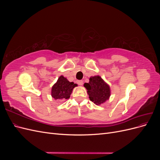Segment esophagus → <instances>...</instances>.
I'll use <instances>...</instances> for the list:
<instances>
[{"label": "esophagus", "instance_id": "34e87169", "mask_svg": "<svg viewBox=\"0 0 160 160\" xmlns=\"http://www.w3.org/2000/svg\"><path fill=\"white\" fill-rule=\"evenodd\" d=\"M77 83H78V85H83V81H77Z\"/></svg>", "mask_w": 160, "mask_h": 160}]
</instances>
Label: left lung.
<instances>
[{"label": "left lung", "mask_w": 160, "mask_h": 160, "mask_svg": "<svg viewBox=\"0 0 160 160\" xmlns=\"http://www.w3.org/2000/svg\"><path fill=\"white\" fill-rule=\"evenodd\" d=\"M89 99L97 105L103 104L111 95L109 85L99 75L90 77L89 83H85Z\"/></svg>", "instance_id": "8db88e82"}]
</instances>
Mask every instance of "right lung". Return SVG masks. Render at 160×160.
Listing matches in <instances>:
<instances>
[{
	"instance_id": "right-lung-1",
	"label": "right lung",
	"mask_w": 160,
	"mask_h": 160,
	"mask_svg": "<svg viewBox=\"0 0 160 160\" xmlns=\"http://www.w3.org/2000/svg\"><path fill=\"white\" fill-rule=\"evenodd\" d=\"M77 84L70 82L66 77L61 75L51 89V96L55 100H65L70 98L72 89Z\"/></svg>"
}]
</instances>
